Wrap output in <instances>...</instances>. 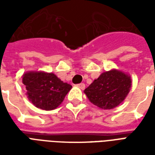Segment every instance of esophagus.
Segmentation results:
<instances>
[{"label":"esophagus","mask_w":155,"mask_h":155,"mask_svg":"<svg viewBox=\"0 0 155 155\" xmlns=\"http://www.w3.org/2000/svg\"><path fill=\"white\" fill-rule=\"evenodd\" d=\"M77 86L80 88V89H81V90H84V88H85V84H84V83H81V84H77Z\"/></svg>","instance_id":"1"}]
</instances>
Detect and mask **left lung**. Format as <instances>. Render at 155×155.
Instances as JSON below:
<instances>
[{
	"label": "left lung",
	"instance_id": "1",
	"mask_svg": "<svg viewBox=\"0 0 155 155\" xmlns=\"http://www.w3.org/2000/svg\"><path fill=\"white\" fill-rule=\"evenodd\" d=\"M131 88V78L118 70L105 71L84 91L89 101L102 110H111L122 103Z\"/></svg>",
	"mask_w": 155,
	"mask_h": 155
}]
</instances>
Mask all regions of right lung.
Listing matches in <instances>:
<instances>
[{
  "mask_svg": "<svg viewBox=\"0 0 155 155\" xmlns=\"http://www.w3.org/2000/svg\"><path fill=\"white\" fill-rule=\"evenodd\" d=\"M22 83L25 84L29 101L35 107L45 110L56 109L72 88L53 73L44 71L25 72Z\"/></svg>",
  "mask_w": 155,
  "mask_h": 155,
  "instance_id": "add662e5",
  "label": "right lung"
}]
</instances>
